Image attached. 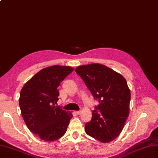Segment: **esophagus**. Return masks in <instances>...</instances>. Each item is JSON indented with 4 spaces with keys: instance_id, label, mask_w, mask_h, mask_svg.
Returning <instances> with one entry per match:
<instances>
[{
    "instance_id": "esophagus-1",
    "label": "esophagus",
    "mask_w": 158,
    "mask_h": 158,
    "mask_svg": "<svg viewBox=\"0 0 158 158\" xmlns=\"http://www.w3.org/2000/svg\"><path fill=\"white\" fill-rule=\"evenodd\" d=\"M75 114H77V115H80L81 114V111H75Z\"/></svg>"
}]
</instances>
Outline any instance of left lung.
Returning <instances> with one entry per match:
<instances>
[{
  "label": "left lung",
  "mask_w": 158,
  "mask_h": 158,
  "mask_svg": "<svg viewBox=\"0 0 158 158\" xmlns=\"http://www.w3.org/2000/svg\"><path fill=\"white\" fill-rule=\"evenodd\" d=\"M75 72L99 102L85 130L101 142H110L120 134L129 116L131 94L126 80L118 73L98 63L77 67Z\"/></svg>",
  "instance_id": "left-lung-1"
}]
</instances>
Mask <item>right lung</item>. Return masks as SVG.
<instances>
[{"label": "right lung", "instance_id": "obj_1", "mask_svg": "<svg viewBox=\"0 0 158 158\" xmlns=\"http://www.w3.org/2000/svg\"><path fill=\"white\" fill-rule=\"evenodd\" d=\"M73 69L53 65L36 73L24 85L19 106L29 130L40 139L53 141L64 135L73 115L55 104L58 102V87Z\"/></svg>", "mask_w": 158, "mask_h": 158}]
</instances>
